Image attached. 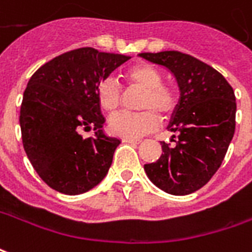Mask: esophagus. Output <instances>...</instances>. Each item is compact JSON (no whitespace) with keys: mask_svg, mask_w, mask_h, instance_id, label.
<instances>
[{"mask_svg":"<svg viewBox=\"0 0 252 252\" xmlns=\"http://www.w3.org/2000/svg\"><path fill=\"white\" fill-rule=\"evenodd\" d=\"M123 142H124V143H132V144H139V143H140V140H139V139H126V138H124V139H123Z\"/></svg>","mask_w":252,"mask_h":252,"instance_id":"34e87169","label":"esophagus"}]
</instances>
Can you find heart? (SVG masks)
Listing matches in <instances>:
<instances>
[{
    "mask_svg": "<svg viewBox=\"0 0 252 252\" xmlns=\"http://www.w3.org/2000/svg\"><path fill=\"white\" fill-rule=\"evenodd\" d=\"M124 77L131 87L143 90L139 101V113H119L109 120V128L114 135L126 139H135L154 129L159 116L166 117L177 103L175 90L162 84L161 72L150 64H133L124 72ZM98 103L106 113H114L120 106V89L112 77L103 79L96 89Z\"/></svg>",
    "mask_w": 252,
    "mask_h": 252,
    "instance_id": "obj_1",
    "label": "heart"
}]
</instances>
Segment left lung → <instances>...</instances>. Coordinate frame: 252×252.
Returning <instances> with one entry per match:
<instances>
[{
	"label": "left lung",
	"instance_id": "left-lung-1",
	"mask_svg": "<svg viewBox=\"0 0 252 252\" xmlns=\"http://www.w3.org/2000/svg\"><path fill=\"white\" fill-rule=\"evenodd\" d=\"M175 76L180 98L168 129L177 135L162 144L157 162L146 163L151 183L172 195L195 192L221 166L236 124V98L221 73L189 54L169 50L140 53ZM176 135H173L175 138Z\"/></svg>",
	"mask_w": 252,
	"mask_h": 252
}]
</instances>
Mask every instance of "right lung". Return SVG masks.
Wrapping results in <instances>:
<instances>
[{"mask_svg": "<svg viewBox=\"0 0 252 252\" xmlns=\"http://www.w3.org/2000/svg\"><path fill=\"white\" fill-rule=\"evenodd\" d=\"M128 59L82 47L50 60L30 79L20 108L23 146L35 172L53 189L79 195L108 175L121 140L102 129L96 89ZM91 127L96 136L83 139L80 131Z\"/></svg>", "mask_w": 252, "mask_h": 252, "instance_id": "add662e5", "label": "right lung"}]
</instances>
